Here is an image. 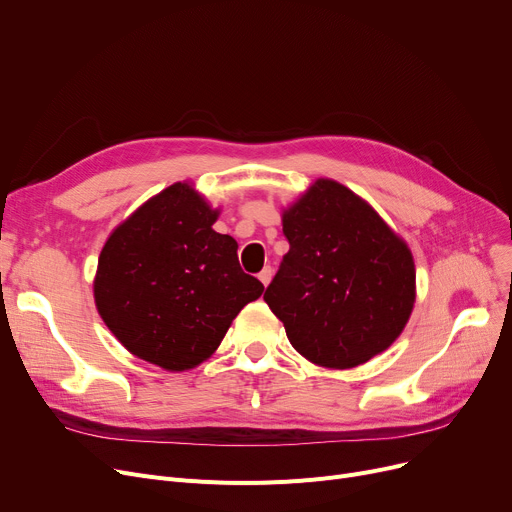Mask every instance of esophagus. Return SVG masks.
I'll return each mask as SVG.
<instances>
[{"label":"esophagus","mask_w":512,"mask_h":512,"mask_svg":"<svg viewBox=\"0 0 512 512\" xmlns=\"http://www.w3.org/2000/svg\"><path fill=\"white\" fill-rule=\"evenodd\" d=\"M272 276H274V272H272V267H263L261 270V274H259V280H261V284L263 286H267L272 282Z\"/></svg>","instance_id":"1"}]
</instances>
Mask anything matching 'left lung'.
Listing matches in <instances>:
<instances>
[{
    "label": "left lung",
    "instance_id": "obj_1",
    "mask_svg": "<svg viewBox=\"0 0 512 512\" xmlns=\"http://www.w3.org/2000/svg\"><path fill=\"white\" fill-rule=\"evenodd\" d=\"M288 253L263 299L294 351L326 369H353L384 353L409 324L415 261L363 197L317 178L282 209Z\"/></svg>",
    "mask_w": 512,
    "mask_h": 512
}]
</instances>
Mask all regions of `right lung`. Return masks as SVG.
<instances>
[{"label":"right lung","mask_w":512,"mask_h":512,"mask_svg":"<svg viewBox=\"0 0 512 512\" xmlns=\"http://www.w3.org/2000/svg\"><path fill=\"white\" fill-rule=\"evenodd\" d=\"M193 182H174L107 236L93 278L95 307L134 357L178 373L207 361L263 284L240 270L236 240Z\"/></svg>","instance_id":"1"}]
</instances>
